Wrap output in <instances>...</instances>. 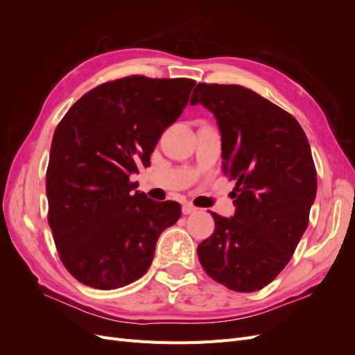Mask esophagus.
<instances>
[{
	"label": "esophagus",
	"mask_w": 355,
	"mask_h": 355,
	"mask_svg": "<svg viewBox=\"0 0 355 355\" xmlns=\"http://www.w3.org/2000/svg\"><path fill=\"white\" fill-rule=\"evenodd\" d=\"M196 210H197V207L192 206V204H189V202L182 204V213H184V214H191V213H194Z\"/></svg>",
	"instance_id": "esophagus-1"
}]
</instances>
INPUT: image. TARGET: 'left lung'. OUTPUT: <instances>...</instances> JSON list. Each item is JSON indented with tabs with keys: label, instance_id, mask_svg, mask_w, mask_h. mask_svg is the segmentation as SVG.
I'll return each mask as SVG.
<instances>
[{
	"label": "left lung",
	"instance_id": "8db88e82",
	"mask_svg": "<svg viewBox=\"0 0 355 355\" xmlns=\"http://www.w3.org/2000/svg\"><path fill=\"white\" fill-rule=\"evenodd\" d=\"M216 116L222 170L235 182V213L211 211L214 231L198 244L204 271L234 292L270 284L292 259L317 194V171L302 127L280 106L237 84L200 83L191 105Z\"/></svg>",
	"mask_w": 355,
	"mask_h": 355
}]
</instances>
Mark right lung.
Segmentation results:
<instances>
[{
  "label": "right lung",
  "mask_w": 355,
  "mask_h": 355,
  "mask_svg": "<svg viewBox=\"0 0 355 355\" xmlns=\"http://www.w3.org/2000/svg\"><path fill=\"white\" fill-rule=\"evenodd\" d=\"M194 85L145 75L108 81L85 93L58 124L46 178L47 219L75 280L112 290L151 266L157 240L178 222L180 206L135 191L130 175L149 166Z\"/></svg>",
  "instance_id": "1"
}]
</instances>
